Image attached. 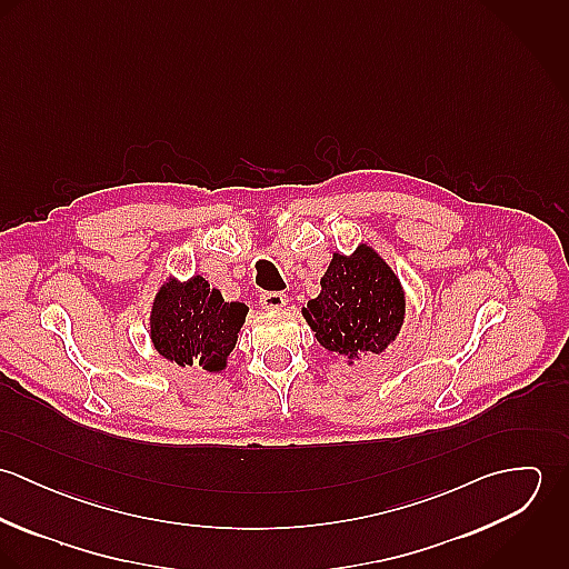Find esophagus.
Segmentation results:
<instances>
[{
  "mask_svg": "<svg viewBox=\"0 0 569 569\" xmlns=\"http://www.w3.org/2000/svg\"><path fill=\"white\" fill-rule=\"evenodd\" d=\"M287 296L284 293H278V291H267L260 296V305L262 309L267 311H278V309H284L287 307Z\"/></svg>",
  "mask_w": 569,
  "mask_h": 569,
  "instance_id": "obj_1",
  "label": "esophagus"
}]
</instances>
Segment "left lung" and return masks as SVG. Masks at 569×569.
Returning a JSON list of instances; mask_svg holds the SVG:
<instances>
[{"label": "left lung", "instance_id": "1", "mask_svg": "<svg viewBox=\"0 0 569 569\" xmlns=\"http://www.w3.org/2000/svg\"><path fill=\"white\" fill-rule=\"evenodd\" d=\"M322 291L302 309L326 350L348 363L366 352H383L406 320V291L392 267L361 243L350 256L332 253Z\"/></svg>", "mask_w": 569, "mask_h": 569}]
</instances>
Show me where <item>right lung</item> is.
<instances>
[{
	"instance_id": "add662e5",
	"label": "right lung",
	"mask_w": 569,
	"mask_h": 569,
	"mask_svg": "<svg viewBox=\"0 0 569 569\" xmlns=\"http://www.w3.org/2000/svg\"><path fill=\"white\" fill-rule=\"evenodd\" d=\"M247 307L226 302L201 276L166 280L151 309V341L163 359L221 372L237 346Z\"/></svg>"
}]
</instances>
